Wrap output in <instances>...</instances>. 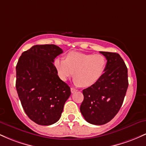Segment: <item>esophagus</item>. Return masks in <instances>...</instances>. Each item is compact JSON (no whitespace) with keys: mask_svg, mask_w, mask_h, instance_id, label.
Listing matches in <instances>:
<instances>
[{"mask_svg":"<svg viewBox=\"0 0 146 146\" xmlns=\"http://www.w3.org/2000/svg\"><path fill=\"white\" fill-rule=\"evenodd\" d=\"M71 93H75V92H76V91H78V90L75 89V88H73V87H72V88H71Z\"/></svg>","mask_w":146,"mask_h":146,"instance_id":"34e87169","label":"esophagus"}]
</instances>
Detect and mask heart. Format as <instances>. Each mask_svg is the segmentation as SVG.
I'll list each match as a JSON object with an SVG mask.
<instances>
[{
  "label": "heart",
  "mask_w": 146,
  "mask_h": 146,
  "mask_svg": "<svg viewBox=\"0 0 146 146\" xmlns=\"http://www.w3.org/2000/svg\"><path fill=\"white\" fill-rule=\"evenodd\" d=\"M57 74L62 81H66L74 74L76 86L89 87L96 84L106 71V59L103 55L82 52H70L64 58H56L53 61Z\"/></svg>",
  "instance_id": "1"
}]
</instances>
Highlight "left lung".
<instances>
[{
	"mask_svg": "<svg viewBox=\"0 0 146 146\" xmlns=\"http://www.w3.org/2000/svg\"><path fill=\"white\" fill-rule=\"evenodd\" d=\"M107 60L103 76L93 86L83 90L80 112L88 123L103 125L119 110L128 86V68L119 54L100 51Z\"/></svg>",
	"mask_w": 146,
	"mask_h": 146,
	"instance_id": "1",
	"label": "left lung"
}]
</instances>
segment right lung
Instances as JSON below:
<instances>
[{
  "mask_svg": "<svg viewBox=\"0 0 146 146\" xmlns=\"http://www.w3.org/2000/svg\"><path fill=\"white\" fill-rule=\"evenodd\" d=\"M62 49L55 44L34 45L24 51L16 65V90L22 106L37 124L60 119L71 88L58 77L53 61Z\"/></svg>",
  "mask_w": 146,
  "mask_h": 146,
  "instance_id": "right-lung-1",
  "label": "right lung"
}]
</instances>
